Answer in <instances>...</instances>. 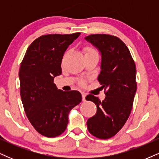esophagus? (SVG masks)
Masks as SVG:
<instances>
[{
    "instance_id": "obj_1",
    "label": "esophagus",
    "mask_w": 159,
    "mask_h": 159,
    "mask_svg": "<svg viewBox=\"0 0 159 159\" xmlns=\"http://www.w3.org/2000/svg\"><path fill=\"white\" fill-rule=\"evenodd\" d=\"M82 95V100L83 101H86V93H81Z\"/></svg>"
}]
</instances>
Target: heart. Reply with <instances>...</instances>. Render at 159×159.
Returning a JSON list of instances; mask_svg holds the SVG:
<instances>
[{"label":"heart","mask_w":159,"mask_h":159,"mask_svg":"<svg viewBox=\"0 0 159 159\" xmlns=\"http://www.w3.org/2000/svg\"><path fill=\"white\" fill-rule=\"evenodd\" d=\"M85 52L86 53H88V52H93V50L92 48H87L85 49ZM82 84H84V82H82Z\"/></svg>","instance_id":"b5f03b06"}]
</instances>
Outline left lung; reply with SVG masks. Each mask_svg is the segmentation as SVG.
Masks as SVG:
<instances>
[{
  "label": "left lung",
  "instance_id": "1",
  "mask_svg": "<svg viewBox=\"0 0 159 159\" xmlns=\"http://www.w3.org/2000/svg\"><path fill=\"white\" fill-rule=\"evenodd\" d=\"M84 39L101 54L98 80L106 96L103 101L91 94L86 97L97 107L96 114L87 120V129L96 138L108 139L123 128L130 115L137 90L135 64L129 48L116 36L93 34Z\"/></svg>",
  "mask_w": 159,
  "mask_h": 159
}]
</instances>
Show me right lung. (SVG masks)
I'll use <instances>...</instances> for the list:
<instances>
[{"mask_svg": "<svg viewBox=\"0 0 159 159\" xmlns=\"http://www.w3.org/2000/svg\"><path fill=\"white\" fill-rule=\"evenodd\" d=\"M80 34L40 36L28 47L21 63L20 94L25 114L34 129L45 137L64 132L69 111L82 100L78 91L65 92L54 84V78L62 73L63 54Z\"/></svg>", "mask_w": 159, "mask_h": 159, "instance_id": "1", "label": "right lung"}]
</instances>
